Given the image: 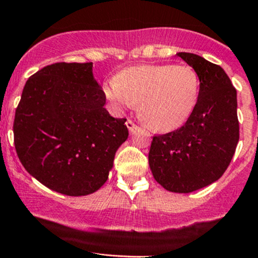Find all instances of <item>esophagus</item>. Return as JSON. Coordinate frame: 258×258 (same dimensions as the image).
Here are the masks:
<instances>
[{"label":"esophagus","mask_w":258,"mask_h":258,"mask_svg":"<svg viewBox=\"0 0 258 258\" xmlns=\"http://www.w3.org/2000/svg\"><path fill=\"white\" fill-rule=\"evenodd\" d=\"M126 126H127V128H128L130 132H134L136 130V127H137L132 120H127L126 121Z\"/></svg>","instance_id":"obj_1"}]
</instances>
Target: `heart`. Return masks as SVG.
Returning <instances> with one entry per match:
<instances>
[{
  "mask_svg": "<svg viewBox=\"0 0 258 258\" xmlns=\"http://www.w3.org/2000/svg\"><path fill=\"white\" fill-rule=\"evenodd\" d=\"M103 92L115 112L138 104L140 117L152 130L169 132L182 126L194 111L200 81L187 64H142L121 71Z\"/></svg>",
  "mask_w": 258,
  "mask_h": 258,
  "instance_id": "b5f03b06",
  "label": "heart"
}]
</instances>
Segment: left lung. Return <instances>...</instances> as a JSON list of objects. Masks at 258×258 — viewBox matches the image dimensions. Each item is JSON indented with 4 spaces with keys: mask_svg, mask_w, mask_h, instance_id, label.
Segmentation results:
<instances>
[{
    "mask_svg": "<svg viewBox=\"0 0 258 258\" xmlns=\"http://www.w3.org/2000/svg\"><path fill=\"white\" fill-rule=\"evenodd\" d=\"M197 73V103L185 124L154 136L148 154L155 181L188 194L220 179L239 142L236 89L224 70L189 52L176 53Z\"/></svg>",
    "mask_w": 258,
    "mask_h": 258,
    "instance_id": "obj_1",
    "label": "left lung"
}]
</instances>
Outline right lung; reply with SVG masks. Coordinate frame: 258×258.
I'll return each mask as SVG.
<instances>
[{
    "label": "right lung",
    "instance_id": "obj_1",
    "mask_svg": "<svg viewBox=\"0 0 258 258\" xmlns=\"http://www.w3.org/2000/svg\"><path fill=\"white\" fill-rule=\"evenodd\" d=\"M105 101L93 62H57L29 77L13 123L14 147L25 170L67 196L98 191L128 137L126 118L112 117Z\"/></svg>",
    "mask_w": 258,
    "mask_h": 258
}]
</instances>
